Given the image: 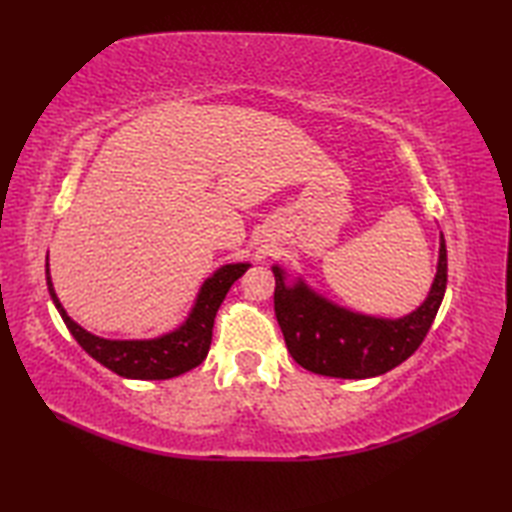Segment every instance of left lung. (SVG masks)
I'll return each mask as SVG.
<instances>
[{
	"label": "left lung",
	"mask_w": 512,
	"mask_h": 512,
	"mask_svg": "<svg viewBox=\"0 0 512 512\" xmlns=\"http://www.w3.org/2000/svg\"><path fill=\"white\" fill-rule=\"evenodd\" d=\"M273 273L275 314L290 356L314 374L372 378L407 361L429 334L447 290V244L442 237L438 275L427 301L396 321L336 308L303 284L286 288L277 266Z\"/></svg>",
	"instance_id": "8db88e82"
}]
</instances>
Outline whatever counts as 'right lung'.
<instances>
[{
	"label": "right lung",
	"instance_id": "obj_1",
	"mask_svg": "<svg viewBox=\"0 0 512 512\" xmlns=\"http://www.w3.org/2000/svg\"><path fill=\"white\" fill-rule=\"evenodd\" d=\"M246 268L248 264L222 266L211 279H206L187 323L176 332L160 336V339L154 341H107L85 332L81 325H76L68 317V312L63 310L57 295H54L48 268L46 275L50 297L54 301V306H57L63 323L68 325V330L76 339V343H79L94 361H99L107 369H112L114 374L125 378L165 380L189 372V369L198 367L204 361L213 339L215 314L220 310L226 292L246 273Z\"/></svg>",
	"mask_w": 512,
	"mask_h": 512
}]
</instances>
